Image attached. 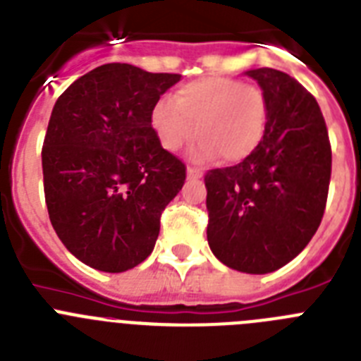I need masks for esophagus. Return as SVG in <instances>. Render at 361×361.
Returning <instances> with one entry per match:
<instances>
[{
    "label": "esophagus",
    "instance_id": "34e87169",
    "mask_svg": "<svg viewBox=\"0 0 361 361\" xmlns=\"http://www.w3.org/2000/svg\"><path fill=\"white\" fill-rule=\"evenodd\" d=\"M186 173H188V177H190V178H200V177H202V171L197 170V168H191V166H188Z\"/></svg>",
    "mask_w": 361,
    "mask_h": 361
}]
</instances>
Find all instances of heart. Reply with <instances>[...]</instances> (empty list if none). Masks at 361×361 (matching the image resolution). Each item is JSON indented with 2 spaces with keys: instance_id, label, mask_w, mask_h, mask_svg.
I'll return each mask as SVG.
<instances>
[{
  "instance_id": "obj_1",
  "label": "heart",
  "mask_w": 361,
  "mask_h": 361,
  "mask_svg": "<svg viewBox=\"0 0 361 361\" xmlns=\"http://www.w3.org/2000/svg\"><path fill=\"white\" fill-rule=\"evenodd\" d=\"M267 97L260 86L233 78L209 75L183 85L173 99H159L152 110V128L166 152H177L193 137L202 135L190 155L212 161H245L260 146L266 133Z\"/></svg>"
}]
</instances>
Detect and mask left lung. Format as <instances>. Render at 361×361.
Instances as JSON below:
<instances>
[{
	"label": "left lung",
	"mask_w": 361,
	"mask_h": 361,
	"mask_svg": "<svg viewBox=\"0 0 361 361\" xmlns=\"http://www.w3.org/2000/svg\"><path fill=\"white\" fill-rule=\"evenodd\" d=\"M267 97L264 139L245 161L209 170L208 244L231 269L264 275L304 250L325 212L331 142L317 99L275 68L245 72Z\"/></svg>",
	"instance_id": "obj_1"
}]
</instances>
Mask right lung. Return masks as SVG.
Returning a JSON list of instances; mask_svg holds the SVG:
<instances>
[{
    "instance_id": "add662e5",
    "label": "right lung",
    "mask_w": 361,
    "mask_h": 361,
    "mask_svg": "<svg viewBox=\"0 0 361 361\" xmlns=\"http://www.w3.org/2000/svg\"><path fill=\"white\" fill-rule=\"evenodd\" d=\"M178 73L108 63L59 95L44 135V200L66 250L123 273L148 258L186 166L159 145L149 117Z\"/></svg>"
}]
</instances>
